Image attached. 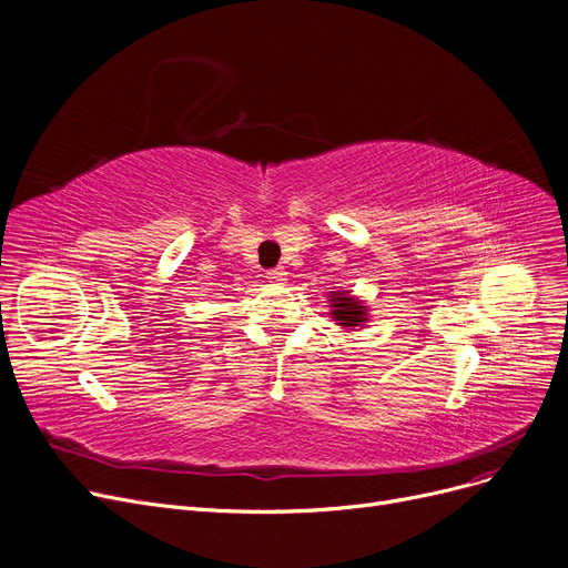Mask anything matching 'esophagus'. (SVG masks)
<instances>
[{"label": "esophagus", "instance_id": "obj_1", "mask_svg": "<svg viewBox=\"0 0 568 568\" xmlns=\"http://www.w3.org/2000/svg\"><path fill=\"white\" fill-rule=\"evenodd\" d=\"M286 275L288 272L284 270V267H275V270H267L265 272V277H267V282H272V284H286Z\"/></svg>", "mask_w": 568, "mask_h": 568}]
</instances>
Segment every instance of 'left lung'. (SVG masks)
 Returning <instances> with one entry per match:
<instances>
[{
  "label": "left lung",
  "instance_id": "8db88e82",
  "mask_svg": "<svg viewBox=\"0 0 568 568\" xmlns=\"http://www.w3.org/2000/svg\"><path fill=\"white\" fill-rule=\"evenodd\" d=\"M328 307H331V320L343 326L345 331H358L366 328L368 320V305L361 298H356L352 291H331L328 293Z\"/></svg>",
  "mask_w": 568,
  "mask_h": 568
}]
</instances>
